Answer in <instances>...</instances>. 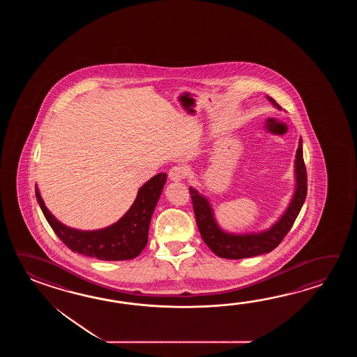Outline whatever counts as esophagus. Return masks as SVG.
<instances>
[{
    "label": "esophagus",
    "mask_w": 357,
    "mask_h": 357,
    "mask_svg": "<svg viewBox=\"0 0 357 357\" xmlns=\"http://www.w3.org/2000/svg\"><path fill=\"white\" fill-rule=\"evenodd\" d=\"M188 175V169L186 167H183V166H180V165H177V166H174V167L169 169V178L172 180V181H181L185 178V176Z\"/></svg>",
    "instance_id": "1"
}]
</instances>
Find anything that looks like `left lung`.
Wrapping results in <instances>:
<instances>
[{"label": "left lung", "mask_w": 357, "mask_h": 357, "mask_svg": "<svg viewBox=\"0 0 357 357\" xmlns=\"http://www.w3.org/2000/svg\"><path fill=\"white\" fill-rule=\"evenodd\" d=\"M269 100L273 103L274 106L281 108V106H278L273 99L269 98ZM295 176H296V190L287 211L272 227L260 234L234 235V234H227L222 231L214 220L209 202L202 194H199L197 190L190 188V195H191L192 208L195 213L197 228L200 231V235L203 237L204 243L209 246V249L220 258L225 259L251 258V257H257V255H261L274 250L294 226L307 194V177H306V167L303 162L301 139L298 142V148L296 151Z\"/></svg>", "instance_id": "left-lung-1"}]
</instances>
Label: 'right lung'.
I'll return each mask as SVG.
<instances>
[{"label": "right lung", "instance_id": "obj_1", "mask_svg": "<svg viewBox=\"0 0 357 357\" xmlns=\"http://www.w3.org/2000/svg\"><path fill=\"white\" fill-rule=\"evenodd\" d=\"M166 181V174L153 176L139 189L134 204L121 220L109 227L97 231H80L66 227L47 209L37 188L36 197L47 222L70 250L107 261L129 260L137 258L146 246L152 214Z\"/></svg>", "mask_w": 357, "mask_h": 357}]
</instances>
